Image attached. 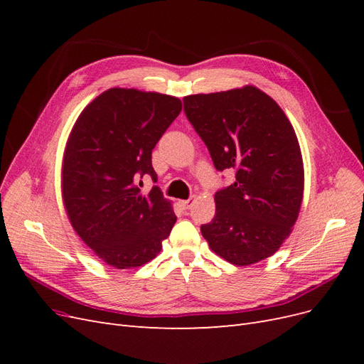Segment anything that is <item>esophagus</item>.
I'll return each mask as SVG.
<instances>
[{
    "label": "esophagus",
    "mask_w": 364,
    "mask_h": 364,
    "mask_svg": "<svg viewBox=\"0 0 364 364\" xmlns=\"http://www.w3.org/2000/svg\"><path fill=\"white\" fill-rule=\"evenodd\" d=\"M194 203V197H190V199L186 200H179V206L183 209V211H188V209L193 206Z\"/></svg>",
    "instance_id": "34e87169"
}]
</instances>
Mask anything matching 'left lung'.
Masks as SVG:
<instances>
[{
    "instance_id": "8db88e82",
    "label": "left lung",
    "mask_w": 364,
    "mask_h": 364,
    "mask_svg": "<svg viewBox=\"0 0 364 364\" xmlns=\"http://www.w3.org/2000/svg\"><path fill=\"white\" fill-rule=\"evenodd\" d=\"M186 118L218 171L235 182L215 193V215L202 235L235 266L272 257L291 232L302 203L304 164L294 129L255 86L183 98Z\"/></svg>"
}]
</instances>
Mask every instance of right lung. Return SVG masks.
Masks as SVG:
<instances>
[{"label": "right lung", "instance_id": "right-lung-1", "mask_svg": "<svg viewBox=\"0 0 364 364\" xmlns=\"http://www.w3.org/2000/svg\"><path fill=\"white\" fill-rule=\"evenodd\" d=\"M182 111L179 98L112 87L85 107L67 142L62 194L70 222L98 258L117 269L155 258L176 223L158 186L151 151Z\"/></svg>", "mask_w": 364, "mask_h": 364}]
</instances>
